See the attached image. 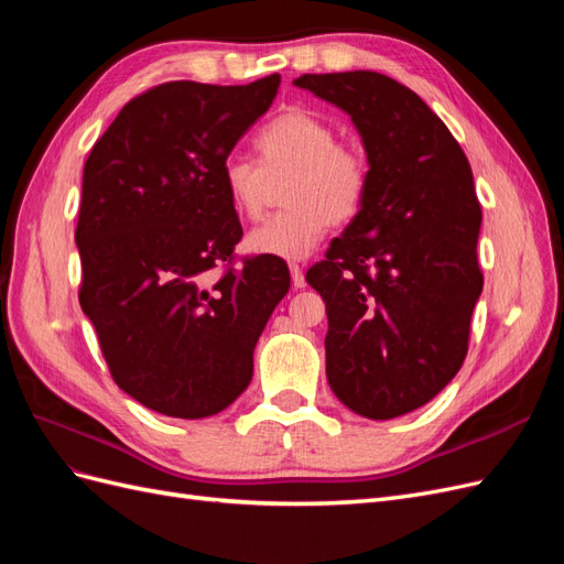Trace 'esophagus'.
Wrapping results in <instances>:
<instances>
[{
	"instance_id": "esophagus-1",
	"label": "esophagus",
	"mask_w": 564,
	"mask_h": 564,
	"mask_svg": "<svg viewBox=\"0 0 564 564\" xmlns=\"http://www.w3.org/2000/svg\"><path fill=\"white\" fill-rule=\"evenodd\" d=\"M289 270H292V284H294V289H303L305 286L303 268L299 263H292V265H289Z\"/></svg>"
}]
</instances>
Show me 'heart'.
Instances as JSON below:
<instances>
[{
    "label": "heart",
    "instance_id": "1",
    "mask_svg": "<svg viewBox=\"0 0 564 564\" xmlns=\"http://www.w3.org/2000/svg\"><path fill=\"white\" fill-rule=\"evenodd\" d=\"M261 166L242 158L224 164V185L232 207L256 220L265 212L268 178L292 174L286 209L247 235V249L275 259H305L332 224H348L360 212L369 166L357 148L338 143L336 129L311 110H286L259 131Z\"/></svg>",
    "mask_w": 564,
    "mask_h": 564
}]
</instances>
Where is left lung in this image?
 Masks as SVG:
<instances>
[{
    "instance_id": "1",
    "label": "left lung",
    "mask_w": 564,
    "mask_h": 564,
    "mask_svg": "<svg viewBox=\"0 0 564 564\" xmlns=\"http://www.w3.org/2000/svg\"><path fill=\"white\" fill-rule=\"evenodd\" d=\"M350 115L369 185L305 280L327 305V379L355 414L388 421L431 402L460 369L482 294L473 172L445 122L381 73L301 75Z\"/></svg>"
}]
</instances>
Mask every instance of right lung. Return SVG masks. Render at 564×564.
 I'll return each instance as SVG.
<instances>
[{
  "label": "right lung",
  "mask_w": 564,
  "mask_h": 564,
  "mask_svg": "<svg viewBox=\"0 0 564 564\" xmlns=\"http://www.w3.org/2000/svg\"><path fill=\"white\" fill-rule=\"evenodd\" d=\"M278 87L280 75L160 84L119 110L84 164L79 305L115 383L152 412L204 419L240 398L289 292L275 256L232 268L242 226L224 185L228 155Z\"/></svg>",
  "instance_id": "right-lung-1"
}]
</instances>
